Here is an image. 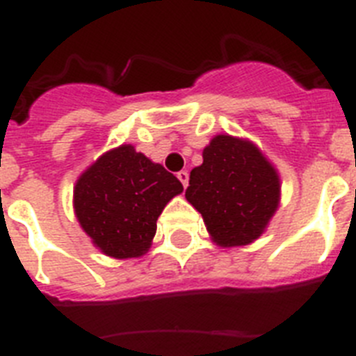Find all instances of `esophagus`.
Here are the masks:
<instances>
[{
    "label": "esophagus",
    "mask_w": 356,
    "mask_h": 356,
    "mask_svg": "<svg viewBox=\"0 0 356 356\" xmlns=\"http://www.w3.org/2000/svg\"><path fill=\"white\" fill-rule=\"evenodd\" d=\"M176 176H178V180L181 181V185H184V187H187V185H188V172L187 171H180Z\"/></svg>",
    "instance_id": "1"
}]
</instances>
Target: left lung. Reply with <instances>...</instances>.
Returning <instances> with one entry per match:
<instances>
[{"instance_id":"1","label":"left lung","mask_w":356,"mask_h":356,"mask_svg":"<svg viewBox=\"0 0 356 356\" xmlns=\"http://www.w3.org/2000/svg\"><path fill=\"white\" fill-rule=\"evenodd\" d=\"M185 197L217 246H246L266 232L280 205V176L246 139L216 135L191 171Z\"/></svg>"}]
</instances>
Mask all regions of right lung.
<instances>
[{"mask_svg": "<svg viewBox=\"0 0 356 356\" xmlns=\"http://www.w3.org/2000/svg\"><path fill=\"white\" fill-rule=\"evenodd\" d=\"M181 191L175 175L122 144L81 172L72 205L97 250L112 259H137L149 250L163 207Z\"/></svg>", "mask_w": 356, "mask_h": 356, "instance_id": "add662e5", "label": "right lung"}]
</instances>
